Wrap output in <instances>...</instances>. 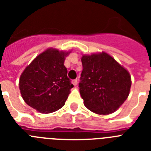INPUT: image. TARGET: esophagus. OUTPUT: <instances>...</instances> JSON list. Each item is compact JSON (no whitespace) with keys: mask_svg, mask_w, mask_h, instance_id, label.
I'll list each match as a JSON object with an SVG mask.
<instances>
[{"mask_svg":"<svg viewBox=\"0 0 151 151\" xmlns=\"http://www.w3.org/2000/svg\"><path fill=\"white\" fill-rule=\"evenodd\" d=\"M72 83H73V84L74 85V86H76V85L78 84V80L77 79L73 80V81H72Z\"/></svg>","mask_w":151,"mask_h":151,"instance_id":"1","label":"esophagus"}]
</instances>
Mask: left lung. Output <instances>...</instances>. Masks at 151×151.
<instances>
[{"instance_id": "left-lung-1", "label": "left lung", "mask_w": 151, "mask_h": 151, "mask_svg": "<svg viewBox=\"0 0 151 151\" xmlns=\"http://www.w3.org/2000/svg\"><path fill=\"white\" fill-rule=\"evenodd\" d=\"M83 70L79 83L84 105L99 115L116 111L129 96V72L106 52L83 55Z\"/></svg>"}]
</instances>
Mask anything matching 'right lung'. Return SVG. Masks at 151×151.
Wrapping results in <instances>:
<instances>
[{
    "label": "right lung",
    "mask_w": 151,
    "mask_h": 151,
    "mask_svg": "<svg viewBox=\"0 0 151 151\" xmlns=\"http://www.w3.org/2000/svg\"><path fill=\"white\" fill-rule=\"evenodd\" d=\"M69 52L48 49L24 69L19 80L21 95L27 105L41 113L61 109L73 87L67 78L65 57Z\"/></svg>",
    "instance_id": "right-lung-1"
}]
</instances>
